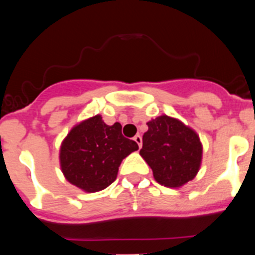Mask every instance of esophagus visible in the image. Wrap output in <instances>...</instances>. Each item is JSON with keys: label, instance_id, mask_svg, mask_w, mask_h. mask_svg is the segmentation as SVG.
<instances>
[{"label": "esophagus", "instance_id": "34e87169", "mask_svg": "<svg viewBox=\"0 0 255 255\" xmlns=\"http://www.w3.org/2000/svg\"><path fill=\"white\" fill-rule=\"evenodd\" d=\"M133 139H134V142L138 144V146H142V137H140L139 134H137V135H134V138H133Z\"/></svg>", "mask_w": 255, "mask_h": 255}]
</instances>
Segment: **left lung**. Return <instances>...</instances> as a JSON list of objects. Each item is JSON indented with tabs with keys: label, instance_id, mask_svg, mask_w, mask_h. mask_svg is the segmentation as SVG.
<instances>
[{
	"label": "left lung",
	"instance_id": "obj_1",
	"mask_svg": "<svg viewBox=\"0 0 255 255\" xmlns=\"http://www.w3.org/2000/svg\"><path fill=\"white\" fill-rule=\"evenodd\" d=\"M139 154L153 170L154 179L166 187H180L199 173L202 144L192 128L163 115L149 121Z\"/></svg>",
	"mask_w": 255,
	"mask_h": 255
}]
</instances>
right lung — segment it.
<instances>
[{"mask_svg": "<svg viewBox=\"0 0 255 255\" xmlns=\"http://www.w3.org/2000/svg\"><path fill=\"white\" fill-rule=\"evenodd\" d=\"M137 149L134 140L123 137L120 123L107 126L96 115L68 133L60 146V168L70 184L97 192L115 181L123 159Z\"/></svg>", "mask_w": 255, "mask_h": 255, "instance_id": "obj_1", "label": "right lung"}]
</instances>
